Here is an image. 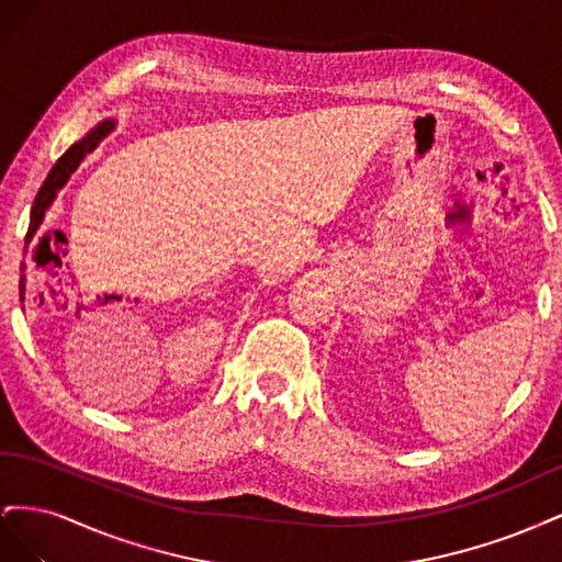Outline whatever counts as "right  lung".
I'll return each mask as SVG.
<instances>
[{"label":"right lung","mask_w":562,"mask_h":562,"mask_svg":"<svg viewBox=\"0 0 562 562\" xmlns=\"http://www.w3.org/2000/svg\"><path fill=\"white\" fill-rule=\"evenodd\" d=\"M112 122H103L98 124L91 133L83 135V138L79 143H75L70 149L65 151V155L54 164V168H50V173L46 176L44 184L40 187V194L35 199V206H32V213H30V229H27V241L32 239V236L37 234L42 220H44V213L48 211L50 203H54L56 194L63 190V184L70 180V176L77 171V166L83 161V157L89 155V151H93L98 147V143L105 138V135L112 131ZM21 291H25V279L21 281Z\"/></svg>","instance_id":"add662e5"}]
</instances>
